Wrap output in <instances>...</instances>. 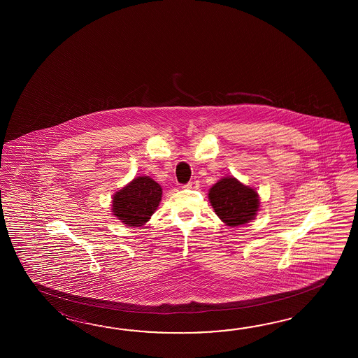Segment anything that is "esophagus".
Here are the masks:
<instances>
[{
    "label": "esophagus",
    "instance_id": "obj_1",
    "mask_svg": "<svg viewBox=\"0 0 358 358\" xmlns=\"http://www.w3.org/2000/svg\"><path fill=\"white\" fill-rule=\"evenodd\" d=\"M193 185H194V182H187L185 185H182V188H185V189H189V188H193Z\"/></svg>",
    "mask_w": 358,
    "mask_h": 358
}]
</instances>
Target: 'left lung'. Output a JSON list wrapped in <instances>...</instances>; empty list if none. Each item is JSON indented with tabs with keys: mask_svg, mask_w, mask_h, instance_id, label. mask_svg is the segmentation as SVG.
<instances>
[{
	"mask_svg": "<svg viewBox=\"0 0 358 358\" xmlns=\"http://www.w3.org/2000/svg\"><path fill=\"white\" fill-rule=\"evenodd\" d=\"M216 215L228 227L244 225L253 220L259 208L257 192L233 176L222 178L208 192Z\"/></svg>",
	"mask_w": 358,
	"mask_h": 358,
	"instance_id": "1",
	"label": "left lung"
}]
</instances>
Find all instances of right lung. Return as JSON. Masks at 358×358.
Returning <instances> with one entry per match:
<instances>
[{
  "label": "right lung",
  "mask_w": 358,
  "mask_h": 358,
  "mask_svg": "<svg viewBox=\"0 0 358 358\" xmlns=\"http://www.w3.org/2000/svg\"><path fill=\"white\" fill-rule=\"evenodd\" d=\"M162 188L150 176H138L113 197V213L127 227H142L157 210Z\"/></svg>",
  "instance_id": "1"
}]
</instances>
